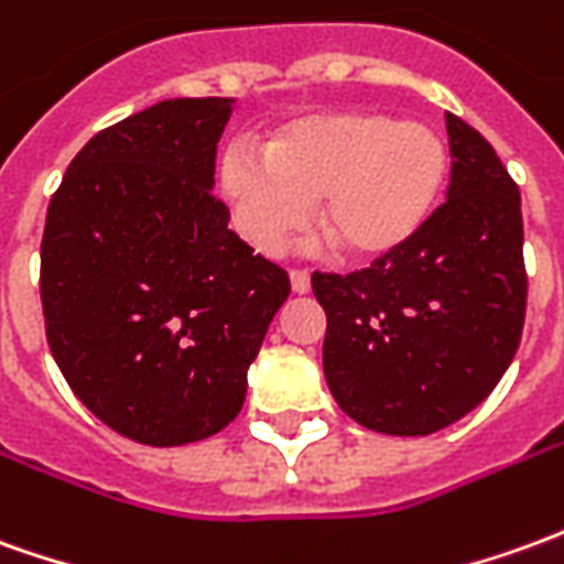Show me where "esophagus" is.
<instances>
[{
  "mask_svg": "<svg viewBox=\"0 0 564 564\" xmlns=\"http://www.w3.org/2000/svg\"><path fill=\"white\" fill-rule=\"evenodd\" d=\"M290 283H293V293H308V290H311V271L308 269H293V271H290Z\"/></svg>",
  "mask_w": 564,
  "mask_h": 564,
  "instance_id": "34e87169",
  "label": "esophagus"
}]
</instances>
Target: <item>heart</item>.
Here are the masks:
<instances>
[{"label":"heart","instance_id":"b5f03b06","mask_svg":"<svg viewBox=\"0 0 564 564\" xmlns=\"http://www.w3.org/2000/svg\"><path fill=\"white\" fill-rule=\"evenodd\" d=\"M446 145L419 121L321 112L271 137L265 155L231 143L219 180L235 226L278 253L317 210L323 238L354 259L391 253L431 216L446 180Z\"/></svg>","mask_w":564,"mask_h":564}]
</instances>
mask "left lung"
I'll use <instances>...</instances> for the list:
<instances>
[{
	"label": "left lung",
	"mask_w": 564,
	"mask_h": 564,
	"mask_svg": "<svg viewBox=\"0 0 564 564\" xmlns=\"http://www.w3.org/2000/svg\"><path fill=\"white\" fill-rule=\"evenodd\" d=\"M446 200L369 269L314 271L323 372L357 424L427 436L464 419L513 364L529 274L519 188L464 118L446 112Z\"/></svg>",
	"instance_id": "1"
}]
</instances>
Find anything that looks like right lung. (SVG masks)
<instances>
[{
    "label": "right lung",
    "mask_w": 564,
    "mask_h": 564,
    "mask_svg": "<svg viewBox=\"0 0 564 564\" xmlns=\"http://www.w3.org/2000/svg\"><path fill=\"white\" fill-rule=\"evenodd\" d=\"M223 97L164 100L94 133L42 231L45 336L106 427L186 446L238 419L290 274L228 228L210 192Z\"/></svg>",
    "instance_id": "obj_1"
}]
</instances>
